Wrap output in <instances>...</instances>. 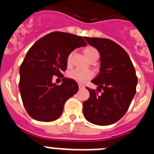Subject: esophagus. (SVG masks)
<instances>
[{"label":"esophagus","mask_w":154,"mask_h":154,"mask_svg":"<svg viewBox=\"0 0 154 154\" xmlns=\"http://www.w3.org/2000/svg\"><path fill=\"white\" fill-rule=\"evenodd\" d=\"M79 88L80 89H85V86L83 85H82V84H79Z\"/></svg>","instance_id":"34e87169"}]
</instances>
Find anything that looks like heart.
Returning a JSON list of instances; mask_svg holds the SVG:
<instances>
[{
    "instance_id": "heart-1",
    "label": "heart",
    "mask_w": 154,
    "mask_h": 154,
    "mask_svg": "<svg viewBox=\"0 0 154 154\" xmlns=\"http://www.w3.org/2000/svg\"><path fill=\"white\" fill-rule=\"evenodd\" d=\"M84 52H85V56L87 57V58L89 61L93 59V58L99 57V53H98L97 50L92 47H87L85 49V51H84ZM72 55L73 51H71L70 53H69V55H67L66 62H67L68 65H70L71 63H72ZM68 76H69V78L75 80L77 82L85 83L87 81H89V79L93 78L94 72L91 70H82V69H73L68 72Z\"/></svg>"
}]
</instances>
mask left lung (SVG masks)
I'll use <instances>...</instances> for the list:
<instances>
[{
	"mask_svg": "<svg viewBox=\"0 0 154 154\" xmlns=\"http://www.w3.org/2000/svg\"><path fill=\"white\" fill-rule=\"evenodd\" d=\"M85 40L100 54V72L92 81L98 92L86 89L89 98L83 103L85 119L99 126L115 123L123 117L135 96L137 76L130 56L112 40L85 37Z\"/></svg>",
	"mask_w": 154,
	"mask_h": 154,
	"instance_id": "obj_1",
	"label": "left lung"
}]
</instances>
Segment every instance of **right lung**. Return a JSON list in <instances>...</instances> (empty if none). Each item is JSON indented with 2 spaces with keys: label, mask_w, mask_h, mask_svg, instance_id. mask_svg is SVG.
Returning <instances> with one entry per match:
<instances>
[{
  "label": "right lung",
  "mask_w": 154,
  "mask_h": 154,
  "mask_svg": "<svg viewBox=\"0 0 154 154\" xmlns=\"http://www.w3.org/2000/svg\"><path fill=\"white\" fill-rule=\"evenodd\" d=\"M82 36L54 31L42 37L30 48L20 66L19 89L24 106L31 118L50 122L63 112L65 103L78 92L75 81L64 78L69 53L85 46ZM56 75L63 83H52Z\"/></svg>",
  "instance_id": "1"
}]
</instances>
